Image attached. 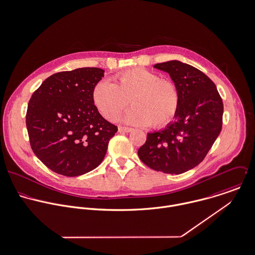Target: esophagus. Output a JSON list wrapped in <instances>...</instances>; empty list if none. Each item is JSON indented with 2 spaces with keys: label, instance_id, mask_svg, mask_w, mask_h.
<instances>
[{
  "label": "esophagus",
  "instance_id": "1",
  "mask_svg": "<svg viewBox=\"0 0 255 255\" xmlns=\"http://www.w3.org/2000/svg\"><path fill=\"white\" fill-rule=\"evenodd\" d=\"M118 131H119V132L129 133V132H132V131H133V129H132V128H129V127H122V126H119Z\"/></svg>",
  "mask_w": 255,
  "mask_h": 255
}]
</instances>
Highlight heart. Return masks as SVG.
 Here are the masks:
<instances>
[{"mask_svg":"<svg viewBox=\"0 0 255 255\" xmlns=\"http://www.w3.org/2000/svg\"><path fill=\"white\" fill-rule=\"evenodd\" d=\"M92 100L103 117L115 120L131 102L123 117L137 126L163 127L176 115L180 95L171 80L159 79L153 72L135 68L118 74L113 83L102 81L93 89Z\"/></svg>","mask_w":255,"mask_h":255,"instance_id":"heart-1","label":"heart"}]
</instances>
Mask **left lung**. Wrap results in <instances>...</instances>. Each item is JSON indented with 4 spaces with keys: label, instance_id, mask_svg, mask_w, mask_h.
I'll return each mask as SVG.
<instances>
[{
    "label": "left lung",
    "instance_id": "8db88e82",
    "mask_svg": "<svg viewBox=\"0 0 255 255\" xmlns=\"http://www.w3.org/2000/svg\"><path fill=\"white\" fill-rule=\"evenodd\" d=\"M177 86L180 102L174 121L148 133L140 159L156 171L180 174L198 165L223 125V101L216 85L200 70L177 60L155 64Z\"/></svg>",
    "mask_w": 255,
    "mask_h": 255
}]
</instances>
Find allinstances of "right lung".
Wrapping results in <instances>:
<instances>
[{"label":"right lung","mask_w":255,"mask_h":255,"mask_svg":"<svg viewBox=\"0 0 255 255\" xmlns=\"http://www.w3.org/2000/svg\"><path fill=\"white\" fill-rule=\"evenodd\" d=\"M104 76L100 68H79L47 78L33 93L26 112L31 149L51 170L85 174L101 164L117 126L105 120L92 100Z\"/></svg>","instance_id":"1"}]
</instances>
